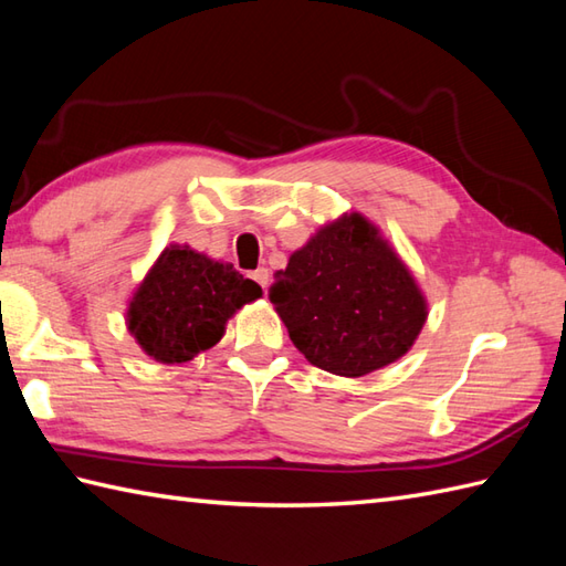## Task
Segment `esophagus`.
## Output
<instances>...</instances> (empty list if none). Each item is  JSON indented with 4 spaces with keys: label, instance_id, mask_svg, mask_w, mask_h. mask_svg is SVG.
I'll list each match as a JSON object with an SVG mask.
<instances>
[{
    "label": "esophagus",
    "instance_id": "esophagus-1",
    "mask_svg": "<svg viewBox=\"0 0 566 566\" xmlns=\"http://www.w3.org/2000/svg\"><path fill=\"white\" fill-rule=\"evenodd\" d=\"M250 276L262 286V290H268V284H270V272H268V268H258Z\"/></svg>",
    "mask_w": 566,
    "mask_h": 566
}]
</instances>
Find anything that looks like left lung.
Masks as SVG:
<instances>
[{
	"instance_id": "8db88e82",
	"label": "left lung",
	"mask_w": 566,
	"mask_h": 566,
	"mask_svg": "<svg viewBox=\"0 0 566 566\" xmlns=\"http://www.w3.org/2000/svg\"><path fill=\"white\" fill-rule=\"evenodd\" d=\"M270 302L311 365L365 377L403 357L428 318L426 296L363 213L318 228L274 274Z\"/></svg>"
}]
</instances>
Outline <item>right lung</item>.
<instances>
[{
  "label": "right lung",
  "instance_id": "1",
  "mask_svg": "<svg viewBox=\"0 0 566 566\" xmlns=\"http://www.w3.org/2000/svg\"><path fill=\"white\" fill-rule=\"evenodd\" d=\"M260 296V284L233 264L189 245H170L130 296L126 326L143 353L163 365H179L219 343L228 318Z\"/></svg>",
  "mask_w": 566,
  "mask_h": 566
}]
</instances>
